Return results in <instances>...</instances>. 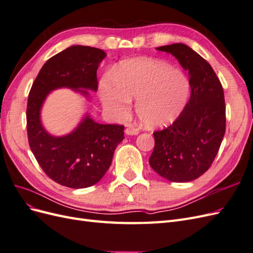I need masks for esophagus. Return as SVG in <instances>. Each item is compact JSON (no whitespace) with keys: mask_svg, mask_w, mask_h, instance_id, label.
Masks as SVG:
<instances>
[{"mask_svg":"<svg viewBox=\"0 0 253 253\" xmlns=\"http://www.w3.org/2000/svg\"><path fill=\"white\" fill-rule=\"evenodd\" d=\"M125 133L126 135H137L139 133V131H138V128H136L134 126H127Z\"/></svg>","mask_w":253,"mask_h":253,"instance_id":"1","label":"esophagus"}]
</instances>
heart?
I'll return each instance as SVG.
<instances>
[{
  "instance_id": "obj_1",
  "label": "heart",
  "mask_w": 253,
  "mask_h": 253,
  "mask_svg": "<svg viewBox=\"0 0 253 253\" xmlns=\"http://www.w3.org/2000/svg\"><path fill=\"white\" fill-rule=\"evenodd\" d=\"M190 82L177 68L159 60L136 58L125 61L114 73V82L104 79L100 97L115 116L125 117L136 98V113L148 127L172 124L188 102Z\"/></svg>"
}]
</instances>
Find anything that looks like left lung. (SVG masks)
Masks as SVG:
<instances>
[{"instance_id": "left-lung-1", "label": "left lung", "mask_w": 253, "mask_h": 253, "mask_svg": "<svg viewBox=\"0 0 253 253\" xmlns=\"http://www.w3.org/2000/svg\"><path fill=\"white\" fill-rule=\"evenodd\" d=\"M157 49L171 53L188 72L191 96L170 126L153 133L155 145L149 163L162 177L187 182L208 170L219 150L226 131L224 89L212 66L188 45Z\"/></svg>"}]
</instances>
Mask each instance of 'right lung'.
I'll return each mask as SVG.
<instances>
[{
    "label": "right lung",
    "mask_w": 253,
    "mask_h": 253,
    "mask_svg": "<svg viewBox=\"0 0 253 253\" xmlns=\"http://www.w3.org/2000/svg\"><path fill=\"white\" fill-rule=\"evenodd\" d=\"M105 56L102 49L73 45L46 61L30 88L26 111L29 147L45 174L61 186L82 189L95 185L109 170L115 149L125 138L124 126L97 124L89 115L61 137L47 133L41 124L42 105L51 90L68 87L86 97V89L97 90V70Z\"/></svg>",
    "instance_id": "right-lung-1"
}]
</instances>
